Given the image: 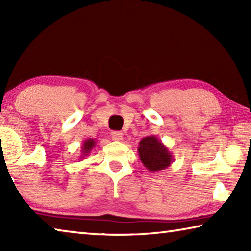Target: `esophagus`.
<instances>
[{"instance_id": "esophagus-1", "label": "esophagus", "mask_w": 251, "mask_h": 251, "mask_svg": "<svg viewBox=\"0 0 251 251\" xmlns=\"http://www.w3.org/2000/svg\"><path fill=\"white\" fill-rule=\"evenodd\" d=\"M112 138L114 141H122L123 139V133L121 131H113L112 133Z\"/></svg>"}]
</instances>
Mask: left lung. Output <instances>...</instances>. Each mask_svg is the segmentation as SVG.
<instances>
[{"label":"left lung","mask_w":251,"mask_h":251,"mask_svg":"<svg viewBox=\"0 0 251 251\" xmlns=\"http://www.w3.org/2000/svg\"><path fill=\"white\" fill-rule=\"evenodd\" d=\"M139 159L146 169L155 173L166 169L174 161L172 152L156 136H147L139 142Z\"/></svg>","instance_id":"1"}]
</instances>
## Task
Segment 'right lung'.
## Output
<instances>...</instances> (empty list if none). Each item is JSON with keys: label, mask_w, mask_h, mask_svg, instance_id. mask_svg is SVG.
Wrapping results in <instances>:
<instances>
[{"label": "right lung", "mask_w": 251, "mask_h": 251, "mask_svg": "<svg viewBox=\"0 0 251 251\" xmlns=\"http://www.w3.org/2000/svg\"><path fill=\"white\" fill-rule=\"evenodd\" d=\"M95 145H96V141H95V139H93V138H88V139H86V141H84L82 148H80V150H82V151H80L82 155H80L79 158L83 159L84 157L88 156V154H90L91 151L95 147Z\"/></svg>", "instance_id": "1"}]
</instances>
